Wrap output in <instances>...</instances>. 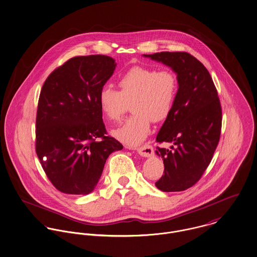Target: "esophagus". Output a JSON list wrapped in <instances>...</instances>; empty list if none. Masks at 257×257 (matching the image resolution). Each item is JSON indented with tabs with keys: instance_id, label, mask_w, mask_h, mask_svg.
Here are the masks:
<instances>
[{
	"instance_id": "1",
	"label": "esophagus",
	"mask_w": 257,
	"mask_h": 257,
	"mask_svg": "<svg viewBox=\"0 0 257 257\" xmlns=\"http://www.w3.org/2000/svg\"><path fill=\"white\" fill-rule=\"evenodd\" d=\"M137 152H138L141 156L146 157V158H150V157L154 156V154H155L154 147L152 145H150V144H146L143 147H140V148L137 149Z\"/></svg>"
}]
</instances>
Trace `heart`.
Returning a JSON list of instances; mask_svg holds the SVG:
<instances>
[{
    "instance_id": "b5f03b06",
    "label": "heart",
    "mask_w": 257,
    "mask_h": 257,
    "mask_svg": "<svg viewBox=\"0 0 257 257\" xmlns=\"http://www.w3.org/2000/svg\"><path fill=\"white\" fill-rule=\"evenodd\" d=\"M119 91L104 86L99 94V104L103 116L118 122L131 103L134 113L112 135L121 143L135 147L143 143L151 132V122L161 123L174 108L179 81L171 69L133 66L117 81Z\"/></svg>"
}]
</instances>
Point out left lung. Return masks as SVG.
<instances>
[{
  "label": "left lung",
  "instance_id": "8db88e82",
  "mask_svg": "<svg viewBox=\"0 0 257 257\" xmlns=\"http://www.w3.org/2000/svg\"><path fill=\"white\" fill-rule=\"evenodd\" d=\"M170 66L177 73V99L170 116L157 136L156 153L164 163L156 186L163 192H181L193 187L208 167L220 140L222 108L216 87L205 66L186 52L144 55Z\"/></svg>",
  "mask_w": 257,
  "mask_h": 257
}]
</instances>
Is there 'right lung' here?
<instances>
[{
    "instance_id": "right-lung-1",
    "label": "right lung",
    "mask_w": 257,
    "mask_h": 257,
    "mask_svg": "<svg viewBox=\"0 0 257 257\" xmlns=\"http://www.w3.org/2000/svg\"><path fill=\"white\" fill-rule=\"evenodd\" d=\"M116 63L103 55L74 57L56 68L40 93L36 154L51 183L67 195L96 188L108 156L123 149L106 136L99 94Z\"/></svg>"
}]
</instances>
